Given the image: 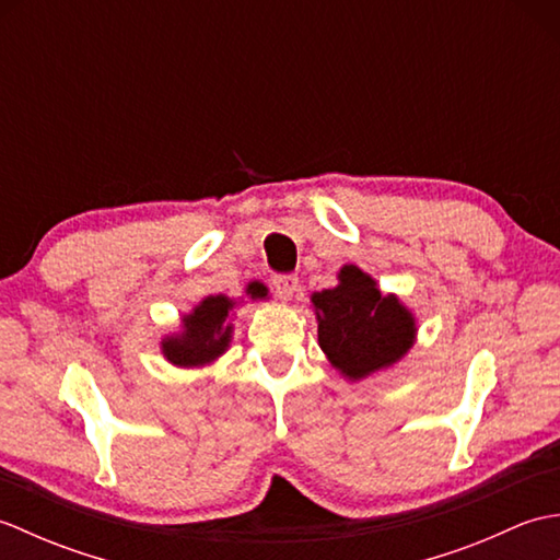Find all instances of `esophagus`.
Listing matches in <instances>:
<instances>
[{"label": "esophagus", "instance_id": "esophagus-1", "mask_svg": "<svg viewBox=\"0 0 560 560\" xmlns=\"http://www.w3.org/2000/svg\"><path fill=\"white\" fill-rule=\"evenodd\" d=\"M271 287L279 301H291L295 291H299V279H295L293 273H281V277H273Z\"/></svg>", "mask_w": 560, "mask_h": 560}]
</instances>
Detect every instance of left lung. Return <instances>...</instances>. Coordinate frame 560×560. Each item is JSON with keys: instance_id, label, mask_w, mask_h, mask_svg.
Here are the masks:
<instances>
[{"instance_id": "obj_1", "label": "left lung", "mask_w": 560, "mask_h": 560, "mask_svg": "<svg viewBox=\"0 0 560 560\" xmlns=\"http://www.w3.org/2000/svg\"><path fill=\"white\" fill-rule=\"evenodd\" d=\"M317 341L349 380L395 365L413 347L416 319L397 295H383L355 265L341 267L339 287L313 293Z\"/></svg>"}]
</instances>
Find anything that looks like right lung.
<instances>
[{"instance_id":"1","label":"right lung","mask_w":560,"mask_h":560,"mask_svg":"<svg viewBox=\"0 0 560 560\" xmlns=\"http://www.w3.org/2000/svg\"><path fill=\"white\" fill-rule=\"evenodd\" d=\"M249 299H267V287L259 281L247 283L245 291ZM233 301L229 295H209L201 301L192 313L183 317L180 335L165 337L161 341V351L173 365L195 368L217 361L229 349L231 331L229 313L233 311Z\"/></svg>"}]
</instances>
